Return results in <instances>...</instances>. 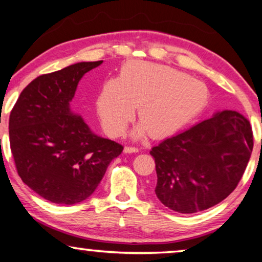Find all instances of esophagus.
I'll list each match as a JSON object with an SVG mask.
<instances>
[{"mask_svg":"<svg viewBox=\"0 0 262 262\" xmlns=\"http://www.w3.org/2000/svg\"><path fill=\"white\" fill-rule=\"evenodd\" d=\"M123 152H125V154L139 152V149L135 148V147H125V149H123Z\"/></svg>","mask_w":262,"mask_h":262,"instance_id":"34e87169","label":"esophagus"}]
</instances>
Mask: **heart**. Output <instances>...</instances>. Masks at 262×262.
<instances>
[{
    "mask_svg": "<svg viewBox=\"0 0 262 262\" xmlns=\"http://www.w3.org/2000/svg\"><path fill=\"white\" fill-rule=\"evenodd\" d=\"M208 89L189 75L164 64L128 62L117 79H108L97 95L96 110L103 129L120 136L134 117L141 121L133 132L143 137L176 134L192 122L206 107Z\"/></svg>",
    "mask_w": 262,
    "mask_h": 262,
    "instance_id": "b5f03b06",
    "label": "heart"
}]
</instances>
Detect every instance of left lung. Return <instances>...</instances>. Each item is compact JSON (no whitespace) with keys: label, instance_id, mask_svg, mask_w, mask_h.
I'll use <instances>...</instances> for the list:
<instances>
[{"label":"left lung","instance_id":"left-lung-1","mask_svg":"<svg viewBox=\"0 0 262 262\" xmlns=\"http://www.w3.org/2000/svg\"><path fill=\"white\" fill-rule=\"evenodd\" d=\"M252 150L250 121L236 111L217 112L151 149L156 196L180 214L214 207L237 187Z\"/></svg>","mask_w":262,"mask_h":262}]
</instances>
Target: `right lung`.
Segmentation results:
<instances>
[{"label": "right lung", "instance_id": "1", "mask_svg": "<svg viewBox=\"0 0 262 262\" xmlns=\"http://www.w3.org/2000/svg\"><path fill=\"white\" fill-rule=\"evenodd\" d=\"M103 61L78 62L33 79L9 119L12 156L23 183L57 205H76L98 187L110 163L122 152L98 136L70 108L81 78Z\"/></svg>", "mask_w": 262, "mask_h": 262}]
</instances>
